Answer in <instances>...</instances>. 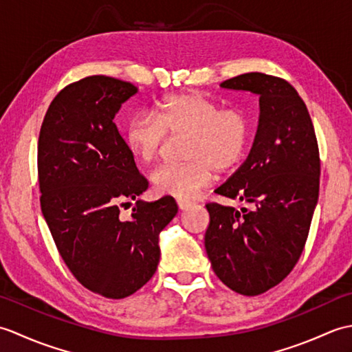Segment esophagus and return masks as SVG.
<instances>
[{
    "label": "esophagus",
    "instance_id": "obj_1",
    "mask_svg": "<svg viewBox=\"0 0 352 352\" xmlns=\"http://www.w3.org/2000/svg\"><path fill=\"white\" fill-rule=\"evenodd\" d=\"M177 206L180 210H188V208L192 206V203H189V201H183V199H178L177 201Z\"/></svg>",
    "mask_w": 352,
    "mask_h": 352
}]
</instances>
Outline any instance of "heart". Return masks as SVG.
Segmentation results:
<instances>
[{
    "label": "heart",
    "mask_w": 352,
    "mask_h": 352,
    "mask_svg": "<svg viewBox=\"0 0 352 352\" xmlns=\"http://www.w3.org/2000/svg\"><path fill=\"white\" fill-rule=\"evenodd\" d=\"M155 119L145 113L125 124L124 140L142 163L159 159L168 136H183L182 164H164L151 174L159 195L188 201L208 188L216 170L236 169L245 159L252 138V121L242 107H221L199 92L169 95L155 106Z\"/></svg>",
    "instance_id": "1"
}]
</instances>
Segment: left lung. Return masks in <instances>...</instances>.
Returning a JSON list of instances; mask_svg holds the SVG:
<instances>
[{
  "mask_svg": "<svg viewBox=\"0 0 352 352\" xmlns=\"http://www.w3.org/2000/svg\"><path fill=\"white\" fill-rule=\"evenodd\" d=\"M260 96L248 159L214 192L248 207L208 203L204 243L218 278L256 296L281 283L307 241L319 197L320 159L309 110L289 81L250 72L221 85Z\"/></svg>",
  "mask_w": 352,
  "mask_h": 352,
  "instance_id": "8db88e82",
  "label": "left lung"
}]
</instances>
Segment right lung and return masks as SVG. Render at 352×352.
Listing matches in <instances>:
<instances>
[{
    "label": "right lung",
    "instance_id": "obj_1",
    "mask_svg": "<svg viewBox=\"0 0 352 352\" xmlns=\"http://www.w3.org/2000/svg\"><path fill=\"white\" fill-rule=\"evenodd\" d=\"M138 87L91 76L56 95L39 133L41 207L51 236L77 281L121 300L154 275L159 233L178 212L175 199H138L129 219L119 212L148 189L113 118Z\"/></svg>",
    "mask_w": 352,
    "mask_h": 352
}]
</instances>
